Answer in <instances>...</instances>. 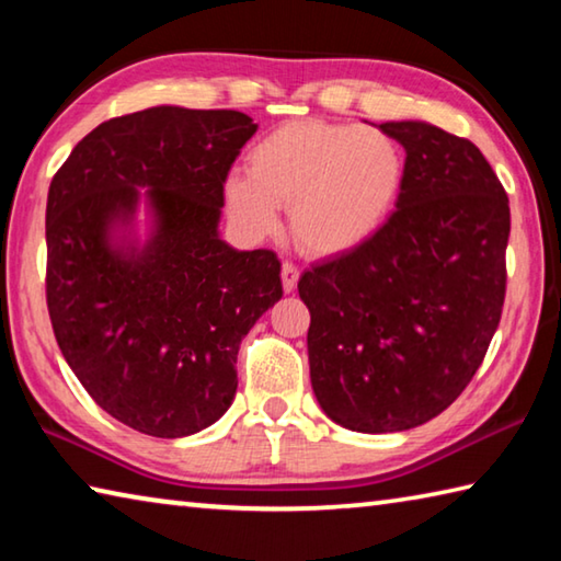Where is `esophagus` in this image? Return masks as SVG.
<instances>
[{"label": "esophagus", "mask_w": 561, "mask_h": 561, "mask_svg": "<svg viewBox=\"0 0 561 561\" xmlns=\"http://www.w3.org/2000/svg\"><path fill=\"white\" fill-rule=\"evenodd\" d=\"M297 282H299V270L294 267L291 262H284V264H282V284H284V291H294V289H297Z\"/></svg>", "instance_id": "esophagus-1"}]
</instances>
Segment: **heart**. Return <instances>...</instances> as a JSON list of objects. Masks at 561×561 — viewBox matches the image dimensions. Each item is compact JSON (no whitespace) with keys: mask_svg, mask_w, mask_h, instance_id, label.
Listing matches in <instances>:
<instances>
[{"mask_svg":"<svg viewBox=\"0 0 561 561\" xmlns=\"http://www.w3.org/2000/svg\"><path fill=\"white\" fill-rule=\"evenodd\" d=\"M247 173H230L222 185L237 230L262 240L279 227V205H289L297 242L334 257L381 230L401 195L405 156L383 130L291 121L250 150Z\"/></svg>","mask_w":561,"mask_h":561,"instance_id":"heart-1","label":"heart"}]
</instances>
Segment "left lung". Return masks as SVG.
I'll use <instances>...</instances> for the list:
<instances>
[{
	"instance_id": "obj_1",
	"label": "left lung",
	"mask_w": 561,
	"mask_h": 561,
	"mask_svg": "<svg viewBox=\"0 0 561 561\" xmlns=\"http://www.w3.org/2000/svg\"><path fill=\"white\" fill-rule=\"evenodd\" d=\"M405 148L398 210L371 240L301 274L309 371L356 433L428 423L472 381L505 304L510 203L480 148L425 121H388Z\"/></svg>"
}]
</instances>
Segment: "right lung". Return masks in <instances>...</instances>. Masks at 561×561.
Returning <instances> with one entry per match:
<instances>
[{
    "label": "right lung",
    "mask_w": 561,
    "mask_h": 561,
    "mask_svg": "<svg viewBox=\"0 0 561 561\" xmlns=\"http://www.w3.org/2000/svg\"><path fill=\"white\" fill-rule=\"evenodd\" d=\"M254 130L240 111L128 113L79 140L49 185L56 341L93 401L138 433L185 438L222 417L242 339L282 299L277 254L234 250L217 230L225 178Z\"/></svg>",
    "instance_id": "obj_1"
}]
</instances>
